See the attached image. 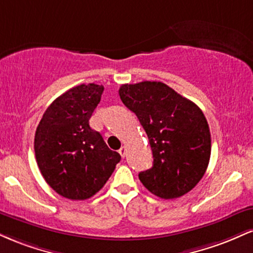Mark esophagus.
<instances>
[{"instance_id": "obj_1", "label": "esophagus", "mask_w": 253, "mask_h": 253, "mask_svg": "<svg viewBox=\"0 0 253 253\" xmlns=\"http://www.w3.org/2000/svg\"><path fill=\"white\" fill-rule=\"evenodd\" d=\"M119 153H120L121 157H125V156H126V147H125V146L121 147V149L119 150Z\"/></svg>"}]
</instances>
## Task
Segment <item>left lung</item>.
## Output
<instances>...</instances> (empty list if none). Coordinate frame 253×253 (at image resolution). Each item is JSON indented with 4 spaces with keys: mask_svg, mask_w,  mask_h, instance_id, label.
Listing matches in <instances>:
<instances>
[{
    "mask_svg": "<svg viewBox=\"0 0 253 253\" xmlns=\"http://www.w3.org/2000/svg\"><path fill=\"white\" fill-rule=\"evenodd\" d=\"M119 95L138 117L152 149V168L139 173L144 187L165 200L190 191L211 158L210 126L202 110L162 82L123 84Z\"/></svg>",
    "mask_w": 253,
    "mask_h": 253,
    "instance_id": "left-lung-1",
    "label": "left lung"
}]
</instances>
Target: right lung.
I'll list each match as a JSON object with an SVG mask.
<instances>
[{
  "label": "right lung",
  "instance_id": "obj_1",
  "mask_svg": "<svg viewBox=\"0 0 253 253\" xmlns=\"http://www.w3.org/2000/svg\"><path fill=\"white\" fill-rule=\"evenodd\" d=\"M103 89L94 83L74 86L48 106L37 127L38 167L46 183L66 199L94 196L121 159L89 125Z\"/></svg>",
  "mask_w": 253,
  "mask_h": 253
}]
</instances>
